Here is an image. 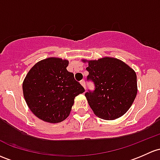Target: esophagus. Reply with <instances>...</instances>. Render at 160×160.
<instances>
[{"mask_svg":"<svg viewBox=\"0 0 160 160\" xmlns=\"http://www.w3.org/2000/svg\"><path fill=\"white\" fill-rule=\"evenodd\" d=\"M80 84H81L82 86H83V88H84L85 89V90H86V83H85V81H84V80H81V81H80Z\"/></svg>","mask_w":160,"mask_h":160,"instance_id":"obj_1","label":"esophagus"}]
</instances>
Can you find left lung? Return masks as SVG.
<instances>
[{
    "label": "left lung",
    "instance_id": "8db88e82",
    "mask_svg": "<svg viewBox=\"0 0 160 160\" xmlns=\"http://www.w3.org/2000/svg\"><path fill=\"white\" fill-rule=\"evenodd\" d=\"M82 61L88 63L87 80L95 84L94 91L85 93L94 114L107 120L124 115L137 97L136 72L122 60L110 57Z\"/></svg>",
    "mask_w": 160,
    "mask_h": 160
}]
</instances>
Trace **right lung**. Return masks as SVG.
<instances>
[{
    "label": "right lung",
    "mask_w": 160,
    "mask_h": 160,
    "mask_svg": "<svg viewBox=\"0 0 160 160\" xmlns=\"http://www.w3.org/2000/svg\"><path fill=\"white\" fill-rule=\"evenodd\" d=\"M67 60L48 58L38 62L23 82L25 101L40 120L50 123L62 122L68 117L74 98L85 91L67 71Z\"/></svg>",
    "instance_id": "right-lung-1"
}]
</instances>
